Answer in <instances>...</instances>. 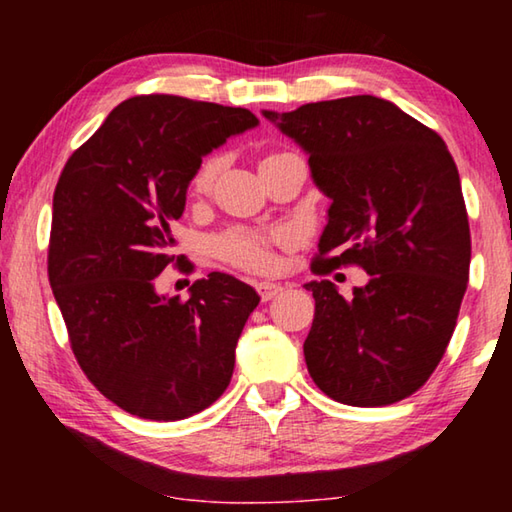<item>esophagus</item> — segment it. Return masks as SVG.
Listing matches in <instances>:
<instances>
[{"label": "esophagus", "instance_id": "obj_1", "mask_svg": "<svg viewBox=\"0 0 512 512\" xmlns=\"http://www.w3.org/2000/svg\"><path fill=\"white\" fill-rule=\"evenodd\" d=\"M255 289L259 293V298H262V302L273 300L282 293V287H280V284H275V282H257Z\"/></svg>", "mask_w": 512, "mask_h": 512}]
</instances>
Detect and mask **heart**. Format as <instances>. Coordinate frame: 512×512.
<instances>
[{
    "instance_id": "b5f03b06",
    "label": "heart",
    "mask_w": 512,
    "mask_h": 512,
    "mask_svg": "<svg viewBox=\"0 0 512 512\" xmlns=\"http://www.w3.org/2000/svg\"><path fill=\"white\" fill-rule=\"evenodd\" d=\"M275 155L280 153L268 155V158H275ZM216 173H219V160L205 158L196 167L192 180H189V196L198 198L210 192L216 180ZM284 241H287L284 232H259L250 228H235L219 237V241H216V250H219V255L232 266L244 268V271L250 273H264L273 266V246L284 244Z\"/></svg>"
}]
</instances>
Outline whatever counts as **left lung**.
<instances>
[{
    "label": "left lung",
    "mask_w": 512,
    "mask_h": 512,
    "mask_svg": "<svg viewBox=\"0 0 512 512\" xmlns=\"http://www.w3.org/2000/svg\"><path fill=\"white\" fill-rule=\"evenodd\" d=\"M264 117L309 153L311 178L332 201L311 271L357 264L370 275L348 300L329 280L305 284L316 300L309 375L341 404L400 402L443 359L470 280L452 153L436 131L370 94Z\"/></svg>",
    "instance_id": "8db88e82"
}]
</instances>
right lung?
I'll list each match as a JSON object with an SVG mask.
<instances>
[{
  "label": "right lung",
  "mask_w": 512,
  "mask_h": 512,
  "mask_svg": "<svg viewBox=\"0 0 512 512\" xmlns=\"http://www.w3.org/2000/svg\"><path fill=\"white\" fill-rule=\"evenodd\" d=\"M257 124L246 108L142 94L119 103L60 173L51 291L85 377L137 418H189L230 384L255 289L210 273L180 300L158 296L155 277L180 262L171 223L203 155Z\"/></svg>",
  "instance_id": "add662e5"
}]
</instances>
